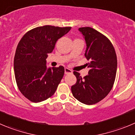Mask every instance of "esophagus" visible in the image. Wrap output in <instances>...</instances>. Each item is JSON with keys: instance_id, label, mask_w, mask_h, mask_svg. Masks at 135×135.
Wrapping results in <instances>:
<instances>
[{"instance_id": "1", "label": "esophagus", "mask_w": 135, "mask_h": 135, "mask_svg": "<svg viewBox=\"0 0 135 135\" xmlns=\"http://www.w3.org/2000/svg\"><path fill=\"white\" fill-rule=\"evenodd\" d=\"M72 74V71H71V70H70V69L65 68V74L68 75V74Z\"/></svg>"}]
</instances>
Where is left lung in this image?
Segmentation results:
<instances>
[{
  "instance_id": "obj_1",
  "label": "left lung",
  "mask_w": 135,
  "mask_h": 135,
  "mask_svg": "<svg viewBox=\"0 0 135 135\" xmlns=\"http://www.w3.org/2000/svg\"><path fill=\"white\" fill-rule=\"evenodd\" d=\"M86 42L85 56L90 62L88 75L81 78L74 71L77 82L71 86L76 99L85 105H93L105 98L113 88L116 77L117 60L109 40L90 27L79 28Z\"/></svg>"
}]
</instances>
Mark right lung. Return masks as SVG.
I'll use <instances>...</instances> for the list:
<instances>
[{
  "label": "right lung",
  "mask_w": 135,
  "mask_h": 135,
  "mask_svg": "<svg viewBox=\"0 0 135 135\" xmlns=\"http://www.w3.org/2000/svg\"><path fill=\"white\" fill-rule=\"evenodd\" d=\"M71 27L46 25L26 33L16 47L14 59L15 79L22 94L34 103L52 97L64 75V68H47L46 58L59 38Z\"/></svg>",
  "instance_id": "1"
}]
</instances>
